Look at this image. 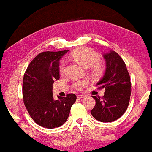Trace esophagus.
I'll use <instances>...</instances> for the list:
<instances>
[{"label": "esophagus", "mask_w": 152, "mask_h": 152, "mask_svg": "<svg viewBox=\"0 0 152 152\" xmlns=\"http://www.w3.org/2000/svg\"><path fill=\"white\" fill-rule=\"evenodd\" d=\"M85 95H82V94H80V95H77V98L78 99H84V98H85Z\"/></svg>", "instance_id": "esophagus-1"}]
</instances>
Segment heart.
<instances>
[{"mask_svg":"<svg viewBox=\"0 0 152 152\" xmlns=\"http://www.w3.org/2000/svg\"><path fill=\"white\" fill-rule=\"evenodd\" d=\"M72 57L73 59L85 67H89L94 65V72L96 74H100L102 72V66L98 64L99 62L100 61V57L96 52L90 48H85L77 50L72 54ZM65 61H61L59 65L60 74L63 75L65 72ZM88 84H89L88 80H75L73 82L72 86L75 89L81 90Z\"/></svg>","mask_w":152,"mask_h":152,"instance_id":"heart-1","label":"heart"}]
</instances>
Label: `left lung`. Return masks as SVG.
<instances>
[{
    "instance_id": "left-lung-1",
    "label": "left lung",
    "mask_w": 152,
    "mask_h": 152,
    "mask_svg": "<svg viewBox=\"0 0 152 152\" xmlns=\"http://www.w3.org/2000/svg\"><path fill=\"white\" fill-rule=\"evenodd\" d=\"M106 68L98 83V89H104L102 98L91 96L96 104L91 110L97 121L109 123L118 119L128 108L131 94V82L125 62L115 51L104 54Z\"/></svg>"
}]
</instances>
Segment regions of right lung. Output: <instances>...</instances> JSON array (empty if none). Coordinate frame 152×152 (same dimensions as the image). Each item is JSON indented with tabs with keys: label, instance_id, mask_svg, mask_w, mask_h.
Instances as JSON below:
<instances>
[{
	"label": "right lung",
	"instance_id": "add662e5",
	"mask_svg": "<svg viewBox=\"0 0 152 152\" xmlns=\"http://www.w3.org/2000/svg\"><path fill=\"white\" fill-rule=\"evenodd\" d=\"M68 50L46 51L38 54L27 67L22 83V96L28 113L33 121L45 128L61 126L70 114L77 96H53V84L58 80L59 61Z\"/></svg>",
	"mask_w": 152,
	"mask_h": 152
}]
</instances>
